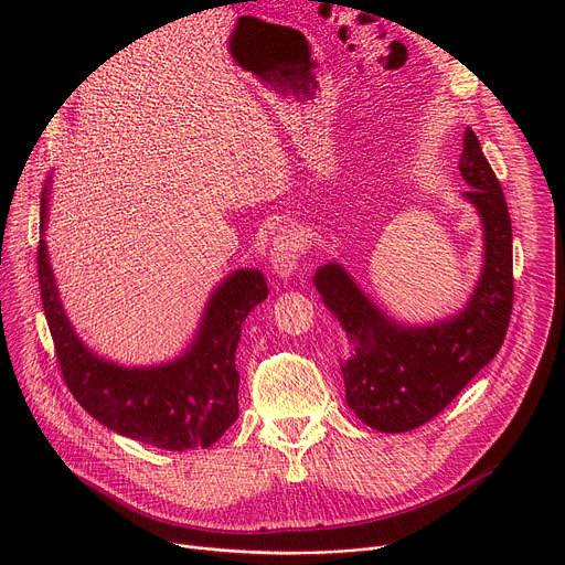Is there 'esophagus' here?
Listing matches in <instances>:
<instances>
[{"label": "esophagus", "mask_w": 565, "mask_h": 565, "mask_svg": "<svg viewBox=\"0 0 565 565\" xmlns=\"http://www.w3.org/2000/svg\"><path fill=\"white\" fill-rule=\"evenodd\" d=\"M303 255V241L295 227H284L270 244V264L279 277H290Z\"/></svg>", "instance_id": "esophagus-1"}]
</instances>
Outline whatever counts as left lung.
Returning <instances> with one entry per match:
<instances>
[{
  "mask_svg": "<svg viewBox=\"0 0 565 565\" xmlns=\"http://www.w3.org/2000/svg\"><path fill=\"white\" fill-rule=\"evenodd\" d=\"M458 168L469 185L462 196L478 210L486 234V262L465 310L429 327H402L340 264L315 273V288L351 344V355L342 362L349 407L384 434L412 431L436 418L494 360L510 327L512 221L501 183L469 127Z\"/></svg>",
  "mask_w": 565,
  "mask_h": 565,
  "instance_id": "8db88e82",
  "label": "left lung"
}]
</instances>
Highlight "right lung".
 <instances>
[{"instance_id":"right-lung-1","label":"right lung","mask_w":565,"mask_h":565,"mask_svg":"<svg viewBox=\"0 0 565 565\" xmlns=\"http://www.w3.org/2000/svg\"><path fill=\"white\" fill-rule=\"evenodd\" d=\"M49 188L42 192L40 232ZM38 279L64 382L89 416L138 443L185 451L214 445L238 418L234 353L248 312L268 297L259 270L232 273L210 297L192 347L174 362L127 369L92 353L73 333L57 297L46 244L38 246Z\"/></svg>"}]
</instances>
